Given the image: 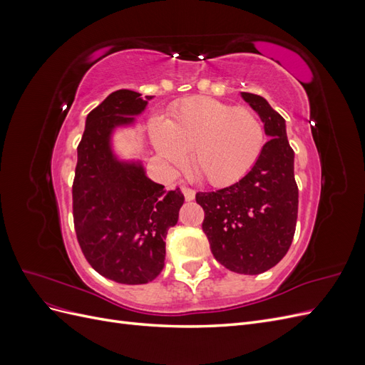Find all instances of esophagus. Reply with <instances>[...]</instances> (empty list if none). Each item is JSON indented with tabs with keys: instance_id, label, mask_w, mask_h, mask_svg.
I'll use <instances>...</instances> for the list:
<instances>
[{
	"instance_id": "esophagus-1",
	"label": "esophagus",
	"mask_w": 365,
	"mask_h": 365,
	"mask_svg": "<svg viewBox=\"0 0 365 365\" xmlns=\"http://www.w3.org/2000/svg\"><path fill=\"white\" fill-rule=\"evenodd\" d=\"M181 190H182V193H184V197H185V201H193L195 200V190H192V189H189V187H181Z\"/></svg>"
}]
</instances>
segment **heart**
<instances>
[{
	"mask_svg": "<svg viewBox=\"0 0 365 365\" xmlns=\"http://www.w3.org/2000/svg\"><path fill=\"white\" fill-rule=\"evenodd\" d=\"M149 132L170 169H182L192 150L193 170L219 187L244 178L264 148V129L256 113L210 97L180 103L168 120L153 118Z\"/></svg>",
	"mask_w": 365,
	"mask_h": 365,
	"instance_id": "obj_1",
	"label": "heart"
}]
</instances>
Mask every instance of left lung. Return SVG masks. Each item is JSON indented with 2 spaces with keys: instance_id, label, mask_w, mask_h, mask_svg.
<instances>
[{
  "instance_id": "1",
  "label": "left lung",
  "mask_w": 365,
  "mask_h": 365,
  "mask_svg": "<svg viewBox=\"0 0 365 365\" xmlns=\"http://www.w3.org/2000/svg\"><path fill=\"white\" fill-rule=\"evenodd\" d=\"M240 96L259 114L271 140L244 178L225 189L196 193V202L205 212L202 230L215 259L233 272L256 275L275 267L292 244L298 189L284 118L262 96Z\"/></svg>"
}]
</instances>
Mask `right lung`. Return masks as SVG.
Instances as JSON below:
<instances>
[{
	"label": "right lung",
	"mask_w": 365,
	"mask_h": 365,
	"mask_svg": "<svg viewBox=\"0 0 365 365\" xmlns=\"http://www.w3.org/2000/svg\"><path fill=\"white\" fill-rule=\"evenodd\" d=\"M152 96L118 90L86 115L77 148L73 217L88 263L123 284L152 282L164 268L165 236L178 222L184 195L148 178L141 160L120 158L117 129L132 128Z\"/></svg>",
	"instance_id": "right-lung-1"
}]
</instances>
